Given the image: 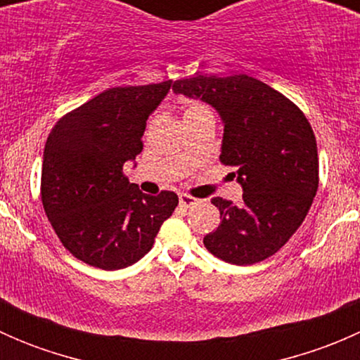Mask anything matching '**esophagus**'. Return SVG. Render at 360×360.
Returning a JSON list of instances; mask_svg holds the SVG:
<instances>
[{
	"instance_id": "obj_1",
	"label": "esophagus",
	"mask_w": 360,
	"mask_h": 360,
	"mask_svg": "<svg viewBox=\"0 0 360 360\" xmlns=\"http://www.w3.org/2000/svg\"><path fill=\"white\" fill-rule=\"evenodd\" d=\"M197 202H198L197 198L190 197V195H186V193H181V195H179V205L184 207V209H186V207L195 205V203H197Z\"/></svg>"
}]
</instances>
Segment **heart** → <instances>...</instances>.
<instances>
[{
    "mask_svg": "<svg viewBox=\"0 0 360 360\" xmlns=\"http://www.w3.org/2000/svg\"><path fill=\"white\" fill-rule=\"evenodd\" d=\"M202 110H207V108L202 106V104H188L184 115H186V112H197V111H202Z\"/></svg>",
    "mask_w": 360,
    "mask_h": 360,
    "instance_id": "b5f03b06",
    "label": "heart"
}]
</instances>
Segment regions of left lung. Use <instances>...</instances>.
I'll list each match as a JSON object with an SVG mask.
<instances>
[{
	"label": "left lung",
	"instance_id": "obj_1",
	"mask_svg": "<svg viewBox=\"0 0 360 360\" xmlns=\"http://www.w3.org/2000/svg\"><path fill=\"white\" fill-rule=\"evenodd\" d=\"M176 94L210 104L223 120L219 160L237 169L242 203L212 198L221 223L203 237L209 252L248 266L274 256L310 210L319 188L314 130L281 92L248 75L193 76L172 83Z\"/></svg>",
	"mask_w": 360,
	"mask_h": 360
}]
</instances>
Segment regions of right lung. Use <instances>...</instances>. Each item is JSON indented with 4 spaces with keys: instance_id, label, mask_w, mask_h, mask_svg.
I'll list each match as a JSON object with an SVG mask.
<instances>
[{
    "instance_id": "right-lung-1",
    "label": "right lung",
    "mask_w": 360,
    "mask_h": 360,
    "mask_svg": "<svg viewBox=\"0 0 360 360\" xmlns=\"http://www.w3.org/2000/svg\"><path fill=\"white\" fill-rule=\"evenodd\" d=\"M170 86L169 79L106 90L63 116L46 139L43 209L64 248L90 266L120 270L139 261L177 207L174 191L151 197L123 174Z\"/></svg>"
}]
</instances>
